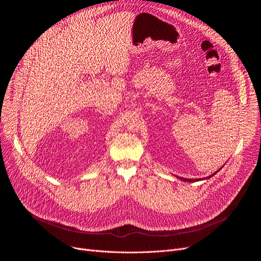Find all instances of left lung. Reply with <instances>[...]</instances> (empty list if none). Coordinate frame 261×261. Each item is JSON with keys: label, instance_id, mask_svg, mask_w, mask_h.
Returning <instances> with one entry per match:
<instances>
[{"label": "left lung", "instance_id": "obj_1", "mask_svg": "<svg viewBox=\"0 0 261 261\" xmlns=\"http://www.w3.org/2000/svg\"><path fill=\"white\" fill-rule=\"evenodd\" d=\"M222 167H223V166H222ZM222 167H221V168H222ZM221 168H220V169H221ZM220 169H219V170H220ZM219 170H217V171H216V172H214L212 175H210V176H207V177H205V178H210V177H212V176H213V175H215V174H216V173H217ZM176 177H177V178H179L180 180H184V181H188V182H192V181L194 182V181H198V180H201V179H203V178H185V177H179V176H176ZM205 178H204V179H205Z\"/></svg>", "mask_w": 261, "mask_h": 261}]
</instances>
